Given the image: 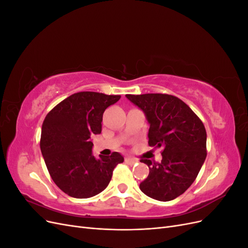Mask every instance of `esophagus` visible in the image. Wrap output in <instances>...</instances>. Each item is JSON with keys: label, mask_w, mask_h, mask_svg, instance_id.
I'll use <instances>...</instances> for the list:
<instances>
[{"label": "esophagus", "mask_w": 248, "mask_h": 248, "mask_svg": "<svg viewBox=\"0 0 248 248\" xmlns=\"http://www.w3.org/2000/svg\"><path fill=\"white\" fill-rule=\"evenodd\" d=\"M125 162L127 164H129V166H133V164H136L138 162V160L137 159H133V158H130V157H126Z\"/></svg>", "instance_id": "1"}]
</instances>
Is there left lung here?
Masks as SVG:
<instances>
[{"label": "left lung", "mask_w": 248, "mask_h": 248, "mask_svg": "<svg viewBox=\"0 0 248 248\" xmlns=\"http://www.w3.org/2000/svg\"><path fill=\"white\" fill-rule=\"evenodd\" d=\"M126 97L145 112L150 124L149 146L163 149L161 162L140 159L150 171L140 188L157 201L174 200L189 188L206 159L205 126L176 96L152 93Z\"/></svg>", "instance_id": "8db88e82"}]
</instances>
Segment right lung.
I'll return each mask as SVG.
<instances>
[{"mask_svg": "<svg viewBox=\"0 0 248 248\" xmlns=\"http://www.w3.org/2000/svg\"><path fill=\"white\" fill-rule=\"evenodd\" d=\"M121 96L78 92L67 97L44 119L40 149L52 181L66 194L88 199L108 187L112 170L124 161L112 152L97 159L92 154L93 134L101 132L103 112Z\"/></svg>", "mask_w": 248, "mask_h": 248, "instance_id": "obj_1", "label": "right lung"}]
</instances>
